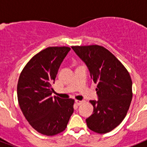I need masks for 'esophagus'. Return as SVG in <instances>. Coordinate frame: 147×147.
Masks as SVG:
<instances>
[{
	"instance_id": "esophagus-1",
	"label": "esophagus",
	"mask_w": 147,
	"mask_h": 147,
	"mask_svg": "<svg viewBox=\"0 0 147 147\" xmlns=\"http://www.w3.org/2000/svg\"><path fill=\"white\" fill-rule=\"evenodd\" d=\"M75 102H76V104L77 105H80L82 103V101H80V100H76Z\"/></svg>"
}]
</instances>
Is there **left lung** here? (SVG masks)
I'll return each mask as SVG.
<instances>
[{
	"instance_id": "8db88e82",
	"label": "left lung",
	"mask_w": 147,
	"mask_h": 147,
	"mask_svg": "<svg viewBox=\"0 0 147 147\" xmlns=\"http://www.w3.org/2000/svg\"><path fill=\"white\" fill-rule=\"evenodd\" d=\"M85 62L96 89L98 101L90 100L93 112L86 119L90 130L104 134L112 131L124 120L132 98L129 72L112 53L98 45L72 46Z\"/></svg>"
}]
</instances>
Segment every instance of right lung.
I'll use <instances>...</instances> for the list:
<instances>
[{
	"label": "right lung",
	"instance_id": "1",
	"mask_svg": "<svg viewBox=\"0 0 147 147\" xmlns=\"http://www.w3.org/2000/svg\"><path fill=\"white\" fill-rule=\"evenodd\" d=\"M69 47H48L35 54L22 71L18 99L23 114L35 130L48 136L60 133L74 113V100L51 96L53 83Z\"/></svg>",
	"mask_w": 147,
	"mask_h": 147
}]
</instances>
